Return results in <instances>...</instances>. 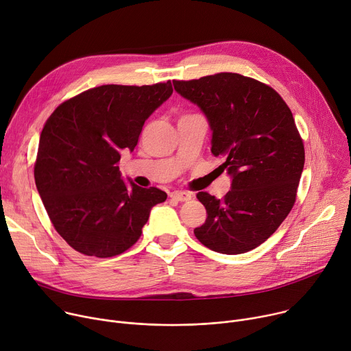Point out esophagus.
<instances>
[{"label":"esophagus","instance_id":"34e87169","mask_svg":"<svg viewBox=\"0 0 351 351\" xmlns=\"http://www.w3.org/2000/svg\"><path fill=\"white\" fill-rule=\"evenodd\" d=\"M171 198L176 199V202H189L191 198V194L187 191H172Z\"/></svg>","mask_w":351,"mask_h":351}]
</instances>
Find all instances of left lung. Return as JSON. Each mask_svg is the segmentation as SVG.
<instances>
[{
	"label": "left lung",
	"instance_id": "8db88e82",
	"mask_svg": "<svg viewBox=\"0 0 351 351\" xmlns=\"http://www.w3.org/2000/svg\"><path fill=\"white\" fill-rule=\"evenodd\" d=\"M178 94L203 111L211 153L232 179L219 199L197 193L207 219L195 237L213 252L243 254L263 244L289 215L304 168V145L291 111L269 86L239 73L173 80Z\"/></svg>",
	"mask_w": 351,
	"mask_h": 351
}]
</instances>
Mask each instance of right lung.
Masks as SVG:
<instances>
[{"label": "right lung", "instance_id": "add662e5", "mask_svg": "<svg viewBox=\"0 0 351 351\" xmlns=\"http://www.w3.org/2000/svg\"><path fill=\"white\" fill-rule=\"evenodd\" d=\"M171 82L106 84L61 104L40 134L34 180L56 230L76 252L107 258L141 236L167 193L121 176L122 149H134L144 122L172 95Z\"/></svg>", "mask_w": 351, "mask_h": 351}]
</instances>
